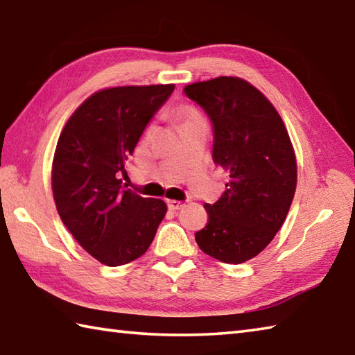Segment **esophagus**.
Returning a JSON list of instances; mask_svg holds the SVG:
<instances>
[{
	"label": "esophagus",
	"mask_w": 355,
	"mask_h": 355,
	"mask_svg": "<svg viewBox=\"0 0 355 355\" xmlns=\"http://www.w3.org/2000/svg\"><path fill=\"white\" fill-rule=\"evenodd\" d=\"M166 203H168V207L171 211H180L183 209L184 206L183 201H178V200H166Z\"/></svg>",
	"instance_id": "obj_1"
}]
</instances>
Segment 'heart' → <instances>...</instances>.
Listing matches in <instances>:
<instances>
[{
    "label": "heart",
    "instance_id": "b5f03b06",
    "mask_svg": "<svg viewBox=\"0 0 355 355\" xmlns=\"http://www.w3.org/2000/svg\"><path fill=\"white\" fill-rule=\"evenodd\" d=\"M180 115H182V118L184 120V123H187V121H192V120H197V118H201L200 115H198V112L196 109H192V107H189V106H186V107H182L180 109Z\"/></svg>",
    "mask_w": 355,
    "mask_h": 355
}]
</instances>
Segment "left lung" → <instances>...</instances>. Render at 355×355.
Masks as SVG:
<instances>
[{
    "mask_svg": "<svg viewBox=\"0 0 355 355\" xmlns=\"http://www.w3.org/2000/svg\"><path fill=\"white\" fill-rule=\"evenodd\" d=\"M209 116L212 158L229 171L223 196L206 203L207 225L196 234L205 254L240 265L254 259L280 231L293 203L297 163L282 116L259 89L237 76L184 87Z\"/></svg>",
    "mask_w": 355,
    "mask_h": 355,
    "instance_id": "8db88e82",
    "label": "left lung"
}]
</instances>
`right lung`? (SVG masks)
Segmentation results:
<instances>
[{"instance_id": "1", "label": "right lung", "mask_w": 355, "mask_h": 355, "mask_svg": "<svg viewBox=\"0 0 355 355\" xmlns=\"http://www.w3.org/2000/svg\"><path fill=\"white\" fill-rule=\"evenodd\" d=\"M175 86H121L90 95L62 128L52 191L62 223L94 259L121 266L141 257L168 206L124 189L120 173Z\"/></svg>"}]
</instances>
